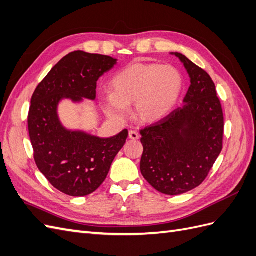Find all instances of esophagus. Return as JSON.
Instances as JSON below:
<instances>
[{
    "label": "esophagus",
    "instance_id": "obj_1",
    "mask_svg": "<svg viewBox=\"0 0 256 256\" xmlns=\"http://www.w3.org/2000/svg\"><path fill=\"white\" fill-rule=\"evenodd\" d=\"M129 138H131V140H138V138H140V134H138V132H136V131H134V130H130Z\"/></svg>",
    "mask_w": 256,
    "mask_h": 256
}]
</instances>
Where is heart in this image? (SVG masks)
<instances>
[{"mask_svg":"<svg viewBox=\"0 0 256 256\" xmlns=\"http://www.w3.org/2000/svg\"><path fill=\"white\" fill-rule=\"evenodd\" d=\"M111 86L112 94L104 104L111 118H127V106L134 104L136 118L152 122L172 111L182 90L184 78L173 65L136 63L116 74Z\"/></svg>","mask_w":256,"mask_h":256,"instance_id":"heart-1","label":"heart"}]
</instances>
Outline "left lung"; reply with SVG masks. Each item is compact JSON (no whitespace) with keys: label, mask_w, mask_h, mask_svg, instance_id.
<instances>
[{"label":"left lung","mask_w":256,"mask_h":256,"mask_svg":"<svg viewBox=\"0 0 256 256\" xmlns=\"http://www.w3.org/2000/svg\"><path fill=\"white\" fill-rule=\"evenodd\" d=\"M190 76L184 106L141 130V173L157 191L178 196L196 188L222 150L224 118L216 85L204 69L182 56Z\"/></svg>","instance_id":"8db88e82"}]
</instances>
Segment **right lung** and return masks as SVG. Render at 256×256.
Wrapping results in <instances>:
<instances>
[{"label": "right lung", "mask_w": 256, "mask_h": 256, "mask_svg": "<svg viewBox=\"0 0 256 256\" xmlns=\"http://www.w3.org/2000/svg\"><path fill=\"white\" fill-rule=\"evenodd\" d=\"M116 58L74 51L67 54L38 84L30 99L28 125L37 168L49 182L70 196H85L106 178L128 130L111 138H99L62 125L60 100H95L97 81L116 64Z\"/></svg>", "instance_id": "obj_1"}]
</instances>
